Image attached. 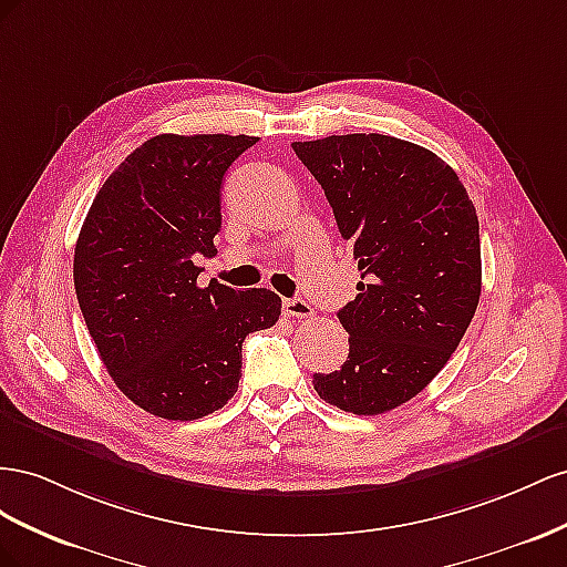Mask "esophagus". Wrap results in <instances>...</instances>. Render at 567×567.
<instances>
[{
    "label": "esophagus",
    "instance_id": "34e87169",
    "mask_svg": "<svg viewBox=\"0 0 567 567\" xmlns=\"http://www.w3.org/2000/svg\"><path fill=\"white\" fill-rule=\"evenodd\" d=\"M282 311H285L287 318H311L313 316L311 303L299 299V297L297 299H285L282 301Z\"/></svg>",
    "mask_w": 567,
    "mask_h": 567
}]
</instances>
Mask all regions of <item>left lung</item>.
Listing matches in <instances>:
<instances>
[{
    "mask_svg": "<svg viewBox=\"0 0 567 567\" xmlns=\"http://www.w3.org/2000/svg\"><path fill=\"white\" fill-rule=\"evenodd\" d=\"M359 261V295L337 313L349 355L316 373L320 399L380 415L423 392L456 351L482 292L480 223L463 183L420 144L378 135L292 142Z\"/></svg>",
    "mask_w": 567,
    "mask_h": 567,
    "instance_id": "left-lung-1",
    "label": "left lung"
}]
</instances>
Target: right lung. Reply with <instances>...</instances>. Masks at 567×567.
Wrapping results in <instances>:
<instances>
[{"label":"right lung","mask_w":567,"mask_h":567,"mask_svg":"<svg viewBox=\"0 0 567 567\" xmlns=\"http://www.w3.org/2000/svg\"><path fill=\"white\" fill-rule=\"evenodd\" d=\"M249 135H156L113 171L80 228V311L118 390L152 415L197 420L241 378V342L272 328L270 289L199 287L194 256L216 254L220 185Z\"/></svg>","instance_id":"right-lung-1"}]
</instances>
